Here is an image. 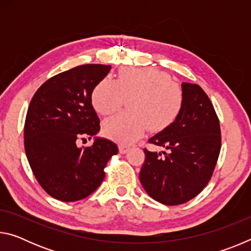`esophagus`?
<instances>
[{
    "instance_id": "obj_1",
    "label": "esophagus",
    "mask_w": 251,
    "mask_h": 251,
    "mask_svg": "<svg viewBox=\"0 0 251 251\" xmlns=\"http://www.w3.org/2000/svg\"><path fill=\"white\" fill-rule=\"evenodd\" d=\"M129 151V147L128 146H125V145H121L120 146V152L121 154H125V152H127Z\"/></svg>"
}]
</instances>
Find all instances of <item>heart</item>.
<instances>
[{
  "instance_id": "obj_1",
  "label": "heart",
  "mask_w": 251,
  "mask_h": 251,
  "mask_svg": "<svg viewBox=\"0 0 251 251\" xmlns=\"http://www.w3.org/2000/svg\"><path fill=\"white\" fill-rule=\"evenodd\" d=\"M126 100L129 110L103 125L104 134L122 144L135 142L148 127L154 133L168 128L184 108L185 94L166 72L151 67L122 70L115 82L103 78L92 92V104L104 116L117 112Z\"/></svg>"
}]
</instances>
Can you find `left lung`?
Returning a JSON list of instances; mask_svg holds the SVG:
<instances>
[{
  "mask_svg": "<svg viewBox=\"0 0 251 251\" xmlns=\"http://www.w3.org/2000/svg\"><path fill=\"white\" fill-rule=\"evenodd\" d=\"M181 88L185 103L180 115L148 142L168 151L161 157L144 148L139 173L147 194L167 206L188 201L205 188L222 148L219 120L209 97L197 84L182 83Z\"/></svg>",
  "mask_w": 251,
  "mask_h": 251,
  "instance_id": "obj_1",
  "label": "left lung"
}]
</instances>
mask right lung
Listing matches in <instances>:
<instances>
[{"label": "right lung", "instance_id": "obj_1", "mask_svg": "<svg viewBox=\"0 0 251 251\" xmlns=\"http://www.w3.org/2000/svg\"><path fill=\"white\" fill-rule=\"evenodd\" d=\"M109 71L110 65L103 64L76 66L46 80L29 103L25 152L36 180L57 201H77L94 193L106 164L118 152L116 144L105 138L77 146L100 130L92 92Z\"/></svg>", "mask_w": 251, "mask_h": 251}]
</instances>
